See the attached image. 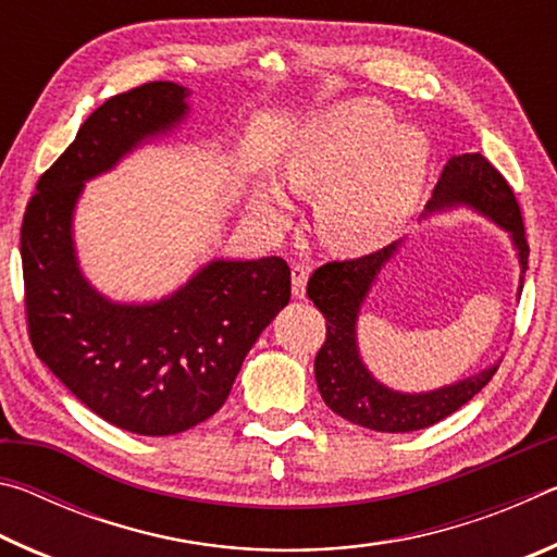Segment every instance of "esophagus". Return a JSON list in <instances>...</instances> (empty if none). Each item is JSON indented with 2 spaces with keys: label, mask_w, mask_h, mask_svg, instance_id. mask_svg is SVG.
Returning <instances> with one entry per match:
<instances>
[{
  "label": "esophagus",
  "mask_w": 557,
  "mask_h": 557,
  "mask_svg": "<svg viewBox=\"0 0 557 557\" xmlns=\"http://www.w3.org/2000/svg\"><path fill=\"white\" fill-rule=\"evenodd\" d=\"M307 280H309V268L307 265H295V268H292V297L305 299V295H307Z\"/></svg>",
  "instance_id": "esophagus-1"
}]
</instances>
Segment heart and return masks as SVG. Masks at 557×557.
Segmentation results:
<instances>
[{"label": "heart", "instance_id": "b5f03b06", "mask_svg": "<svg viewBox=\"0 0 557 557\" xmlns=\"http://www.w3.org/2000/svg\"><path fill=\"white\" fill-rule=\"evenodd\" d=\"M430 172V143L414 125L395 122L379 100L358 98L319 112L287 145L280 182L297 196H317L314 223L329 250L369 256L405 231ZM250 213L277 231L289 199L275 182L250 194Z\"/></svg>", "mask_w": 557, "mask_h": 557}]
</instances>
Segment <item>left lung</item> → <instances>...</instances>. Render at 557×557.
<instances>
[{"mask_svg": "<svg viewBox=\"0 0 557 557\" xmlns=\"http://www.w3.org/2000/svg\"><path fill=\"white\" fill-rule=\"evenodd\" d=\"M455 209H469L484 215L486 221L508 233L518 268H521V277H518V297H521L528 270L521 209L506 178L479 152L449 159L422 219ZM403 243L400 238L388 248L356 260L326 262L314 270L307 282L309 299L326 317V342L319 348L314 361L317 388L336 414L375 432H414L435 425L474 398L498 369L496 361L467 379L422 393L395 391L369 371L358 348V317L381 272L398 256Z\"/></svg>", "mask_w": 557, "mask_h": 557, "instance_id": "1", "label": "left lung"}]
</instances>
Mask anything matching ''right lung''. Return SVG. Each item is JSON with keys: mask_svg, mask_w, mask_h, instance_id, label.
I'll list each match as a JSON object with an SVG mask.
<instances>
[{"mask_svg": "<svg viewBox=\"0 0 557 557\" xmlns=\"http://www.w3.org/2000/svg\"><path fill=\"white\" fill-rule=\"evenodd\" d=\"M188 98V88L154 81L102 102L39 178L22 223L36 356L86 408L147 437L209 420L262 329L289 301L282 258L211 260L154 301L110 299L81 268L73 219L83 188L182 127Z\"/></svg>", "mask_w": 557, "mask_h": 557, "instance_id": "obj_1", "label": "right lung"}]
</instances>
